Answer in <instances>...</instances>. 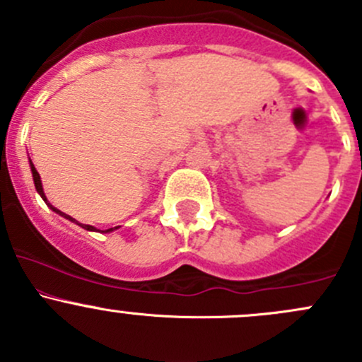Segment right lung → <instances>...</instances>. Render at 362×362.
I'll use <instances>...</instances> for the list:
<instances>
[{"instance_id":"obj_1","label":"right lung","mask_w":362,"mask_h":362,"mask_svg":"<svg viewBox=\"0 0 362 362\" xmlns=\"http://www.w3.org/2000/svg\"><path fill=\"white\" fill-rule=\"evenodd\" d=\"M29 166H31V173H33V182H35V187H36V192H38L40 196H42V199L43 202L47 203V206L50 208V210L52 211H56V214H59L61 217H64V218H68V221H71V222H75L76 226H80V228H83V229H87V231H100V229H96L94 228V226H89V224H80L78 221H75V218L73 217H69V215H66L64 214V211H61V210H57L56 206H52V204L49 203V199H47V196H45V192H43V185H42V178H40V173L38 171H36V168H35V164L31 163V159H29ZM120 226H115V228H110V229H105V231H100V233H112V231H115V229H119Z\"/></svg>"}]
</instances>
